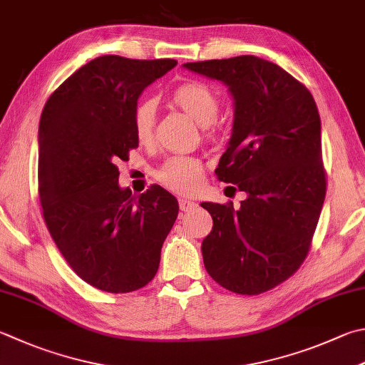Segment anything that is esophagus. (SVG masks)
Wrapping results in <instances>:
<instances>
[{"instance_id":"esophagus-1","label":"esophagus","mask_w":365,"mask_h":365,"mask_svg":"<svg viewBox=\"0 0 365 365\" xmlns=\"http://www.w3.org/2000/svg\"><path fill=\"white\" fill-rule=\"evenodd\" d=\"M195 206H197V203L194 200H189V198H180L181 211H184V212L192 211V210H195Z\"/></svg>"}]
</instances>
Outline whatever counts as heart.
<instances>
[{
  "label": "heart",
  "mask_w": 365,
  "mask_h": 365,
  "mask_svg": "<svg viewBox=\"0 0 365 365\" xmlns=\"http://www.w3.org/2000/svg\"><path fill=\"white\" fill-rule=\"evenodd\" d=\"M171 101L202 127H210L211 123H215L221 109L217 95L208 86L194 81L176 87L171 93ZM155 120L157 101L154 98L141 100L133 111V130L141 143L153 140ZM202 173L203 165L195 157L173 155L157 168L155 176L170 190L178 194H192L200 184Z\"/></svg>",
  "instance_id": "b5f03b06"
}]
</instances>
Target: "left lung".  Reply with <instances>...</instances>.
I'll return each mask as SVG.
<instances>
[{
    "label": "left lung",
    "instance_id": "left-lung-1",
    "mask_svg": "<svg viewBox=\"0 0 365 365\" xmlns=\"http://www.w3.org/2000/svg\"><path fill=\"white\" fill-rule=\"evenodd\" d=\"M182 66L229 88L233 125L216 175L247 195L238 210L202 203L212 217L205 268L225 289L262 294L304 262L324 203L318 108L304 84L254 55Z\"/></svg>",
    "mask_w": 365,
    "mask_h": 365
}]
</instances>
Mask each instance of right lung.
Listing matches in <instances>:
<instances>
[{
    "mask_svg": "<svg viewBox=\"0 0 365 365\" xmlns=\"http://www.w3.org/2000/svg\"><path fill=\"white\" fill-rule=\"evenodd\" d=\"M178 61L103 55L55 91L38 132L39 200L51 237L79 278L123 294L160 264L178 200L160 185L141 195L119 185L115 163L138 148L133 111L144 88Z\"/></svg>",
    "mask_w": 365,
    "mask_h": 365,
    "instance_id": "obj_1",
    "label": "right lung"
}]
</instances>
